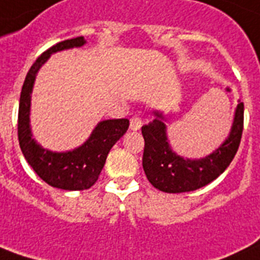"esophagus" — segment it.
Segmentation results:
<instances>
[{
  "label": "esophagus",
  "instance_id": "esophagus-1",
  "mask_svg": "<svg viewBox=\"0 0 260 260\" xmlns=\"http://www.w3.org/2000/svg\"><path fill=\"white\" fill-rule=\"evenodd\" d=\"M141 125H143V120H141L140 116L135 115V116L131 117V120H129V128H131V129L139 131L141 128Z\"/></svg>",
  "mask_w": 260,
  "mask_h": 260
}]
</instances>
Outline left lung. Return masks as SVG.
Listing matches in <instances>:
<instances>
[{"label":"left lung","instance_id":"1","mask_svg":"<svg viewBox=\"0 0 260 260\" xmlns=\"http://www.w3.org/2000/svg\"><path fill=\"white\" fill-rule=\"evenodd\" d=\"M243 103L235 110L231 132L221 147L200 160L182 158L168 143L167 125L162 113L154 111V120L141 128L144 136L143 168L147 178L156 189L165 193L197 190L210 184L234 158L243 132Z\"/></svg>","mask_w":260,"mask_h":260}]
</instances>
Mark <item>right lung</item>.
<instances>
[{
	"instance_id": "right-lung-1",
	"label": "right lung",
	"mask_w": 260,
	"mask_h": 260,
	"mask_svg": "<svg viewBox=\"0 0 260 260\" xmlns=\"http://www.w3.org/2000/svg\"><path fill=\"white\" fill-rule=\"evenodd\" d=\"M86 41L83 37H76L62 41L46 50L30 67L19 98L18 141L23 156L46 184L63 190H84L92 186L99 178L111 148L129 126L128 119L100 121L82 147L62 153L43 149L31 137L29 124L30 98L38 70L49 59L52 52L80 47Z\"/></svg>"
}]
</instances>
